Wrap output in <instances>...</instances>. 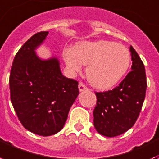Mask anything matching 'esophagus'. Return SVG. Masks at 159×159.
<instances>
[{
  "instance_id": "1",
  "label": "esophagus",
  "mask_w": 159,
  "mask_h": 159,
  "mask_svg": "<svg viewBox=\"0 0 159 159\" xmlns=\"http://www.w3.org/2000/svg\"><path fill=\"white\" fill-rule=\"evenodd\" d=\"M78 89H79L80 92H83V91L88 90V88L82 82H79V84H78Z\"/></svg>"
}]
</instances>
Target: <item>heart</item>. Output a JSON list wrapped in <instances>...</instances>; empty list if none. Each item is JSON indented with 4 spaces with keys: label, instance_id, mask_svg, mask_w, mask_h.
Masks as SVG:
<instances>
[{
    "label": "heart",
    "instance_id": "1",
    "mask_svg": "<svg viewBox=\"0 0 159 159\" xmlns=\"http://www.w3.org/2000/svg\"><path fill=\"white\" fill-rule=\"evenodd\" d=\"M71 71L79 72L82 64L88 66L87 77L93 87L106 90L123 79L130 66V54L124 46L106 40L78 42L62 52Z\"/></svg>",
    "mask_w": 159,
    "mask_h": 159
}]
</instances>
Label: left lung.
I'll use <instances>...</instances> for the list:
<instances>
[{
    "instance_id": "left-lung-1",
    "label": "left lung",
    "mask_w": 159,
    "mask_h": 159,
    "mask_svg": "<svg viewBox=\"0 0 159 159\" xmlns=\"http://www.w3.org/2000/svg\"><path fill=\"white\" fill-rule=\"evenodd\" d=\"M132 71L112 90L95 93L93 110L96 130L106 137H116L129 130L138 119L143 104L147 80L145 67L133 47H130Z\"/></svg>"
}]
</instances>
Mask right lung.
I'll list each match as a JSON object with an SVG mask.
<instances>
[{
  "label": "right lung",
  "mask_w": 159,
  "mask_h": 159,
  "mask_svg": "<svg viewBox=\"0 0 159 159\" xmlns=\"http://www.w3.org/2000/svg\"><path fill=\"white\" fill-rule=\"evenodd\" d=\"M48 33L37 32L24 43L13 60L9 79L11 101L20 122L41 136L62 129L79 94L78 82L64 77L57 58L42 60L36 54Z\"/></svg>",
  "instance_id": "right-lung-1"
}]
</instances>
